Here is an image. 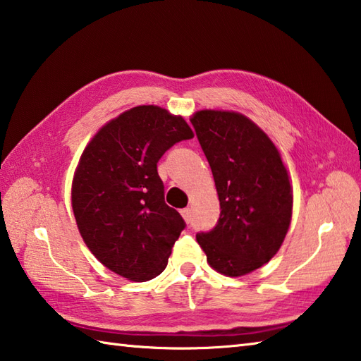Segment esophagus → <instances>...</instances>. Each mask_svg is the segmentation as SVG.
I'll use <instances>...</instances> for the list:
<instances>
[{
	"label": "esophagus",
	"mask_w": 361,
	"mask_h": 361,
	"mask_svg": "<svg viewBox=\"0 0 361 361\" xmlns=\"http://www.w3.org/2000/svg\"><path fill=\"white\" fill-rule=\"evenodd\" d=\"M180 213H182V216H183V219H185V221H190L191 219V209H182L180 210Z\"/></svg>",
	"instance_id": "1"
}]
</instances>
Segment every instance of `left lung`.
Returning a JSON list of instances; mask_svg holds the SVG:
<instances>
[{"instance_id": "left-lung-1", "label": "left lung", "mask_w": 361, "mask_h": 361, "mask_svg": "<svg viewBox=\"0 0 361 361\" xmlns=\"http://www.w3.org/2000/svg\"><path fill=\"white\" fill-rule=\"evenodd\" d=\"M218 191V223L196 240L218 273L245 276L268 263L291 223L290 178L274 143L245 115L200 110L191 116Z\"/></svg>"}]
</instances>
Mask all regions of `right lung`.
Instances as JSON below:
<instances>
[{"mask_svg": "<svg viewBox=\"0 0 361 361\" xmlns=\"http://www.w3.org/2000/svg\"><path fill=\"white\" fill-rule=\"evenodd\" d=\"M188 138L182 116L138 106L102 126L80 156L71 187L78 229L92 254L129 281L157 277L185 229L165 204L157 161Z\"/></svg>", "mask_w": 361, "mask_h": 361, "instance_id": "add662e5", "label": "right lung"}]
</instances>
